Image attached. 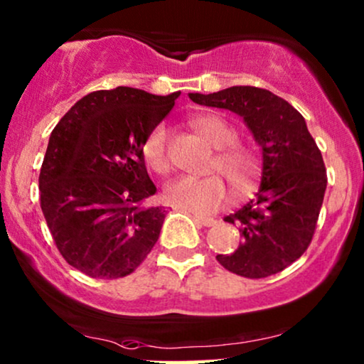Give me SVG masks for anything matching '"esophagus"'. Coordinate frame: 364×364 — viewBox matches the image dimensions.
I'll return each instance as SVG.
<instances>
[{
    "label": "esophagus",
    "mask_w": 364,
    "mask_h": 364,
    "mask_svg": "<svg viewBox=\"0 0 364 364\" xmlns=\"http://www.w3.org/2000/svg\"><path fill=\"white\" fill-rule=\"evenodd\" d=\"M194 221L197 224H200V226H205V228L214 226V223H216L213 218H204V216H199V214H194Z\"/></svg>",
    "instance_id": "esophagus-1"
}]
</instances>
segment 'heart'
Listing matches in <instances>:
<instances>
[{
  "label": "heart",
  "instance_id": "obj_1",
  "mask_svg": "<svg viewBox=\"0 0 364 364\" xmlns=\"http://www.w3.org/2000/svg\"><path fill=\"white\" fill-rule=\"evenodd\" d=\"M191 127L218 150L208 170L209 173L222 175L232 196H243L257 186L262 173V159L255 148L236 143L237 132L226 119L216 114H200L191 121ZM143 159L155 172H168L170 159L165 127H156L148 134L143 143ZM220 178L217 175L203 178L181 177L165 187V199L178 208L208 213L216 209L226 197V186Z\"/></svg>",
  "mask_w": 364,
  "mask_h": 364
}]
</instances>
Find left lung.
Here are the masks:
<instances>
[{"mask_svg":"<svg viewBox=\"0 0 364 364\" xmlns=\"http://www.w3.org/2000/svg\"><path fill=\"white\" fill-rule=\"evenodd\" d=\"M200 106L241 116L262 148L257 196L224 221L237 226L240 246L218 255L226 270L264 278L285 270L311 245L327 186L321 150L304 116L267 89L232 86L213 94L189 92Z\"/></svg>","mask_w":364,"mask_h":364,"instance_id":"left-lung-1","label":"left lung"}]
</instances>
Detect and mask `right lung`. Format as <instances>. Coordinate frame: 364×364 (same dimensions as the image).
Segmentation results:
<instances>
[{
    "label": "right lung",
    "mask_w": 364,
    "mask_h": 364,
    "mask_svg": "<svg viewBox=\"0 0 364 364\" xmlns=\"http://www.w3.org/2000/svg\"><path fill=\"white\" fill-rule=\"evenodd\" d=\"M181 92L119 86L84 96L53 128L40 168V205L58 251L92 278L132 273L165 219L151 204L143 143Z\"/></svg>",
    "instance_id": "1"
}]
</instances>
